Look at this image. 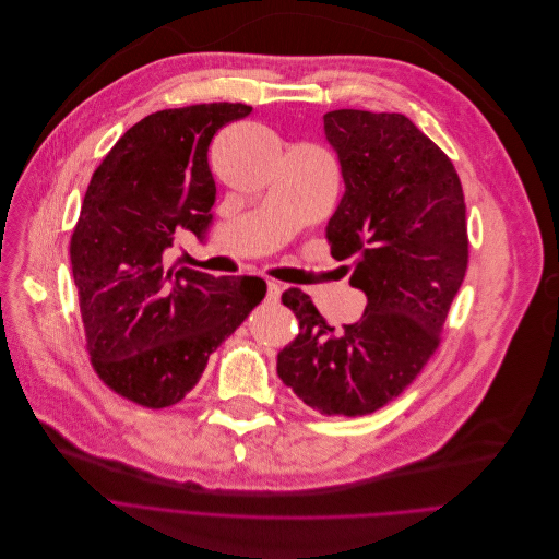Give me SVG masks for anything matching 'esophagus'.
Listing matches in <instances>:
<instances>
[{
    "instance_id": "esophagus-1",
    "label": "esophagus",
    "mask_w": 559,
    "mask_h": 559,
    "mask_svg": "<svg viewBox=\"0 0 559 559\" xmlns=\"http://www.w3.org/2000/svg\"><path fill=\"white\" fill-rule=\"evenodd\" d=\"M280 296H282V284L275 282V280H271V282H269V294H265V298H269V302H277Z\"/></svg>"
}]
</instances>
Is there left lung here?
I'll list each match as a JSON object with an SVG mask.
<instances>
[{"label":"left lung","mask_w":559,"mask_h":559,"mask_svg":"<svg viewBox=\"0 0 559 559\" xmlns=\"http://www.w3.org/2000/svg\"><path fill=\"white\" fill-rule=\"evenodd\" d=\"M323 122L345 183L325 236L368 302L336 332L300 288L284 290L300 334L277 355V376L318 414L364 416L439 348L468 265L466 204L453 162L407 116L338 109Z\"/></svg>","instance_id":"left-lung-1"}]
</instances>
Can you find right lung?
<instances>
[{
	"mask_svg": "<svg viewBox=\"0 0 559 559\" xmlns=\"http://www.w3.org/2000/svg\"><path fill=\"white\" fill-rule=\"evenodd\" d=\"M250 111L241 102L156 111L91 177L70 238L86 348L99 380L136 405L179 403L265 296L263 280L168 269L164 257L179 227L206 231L216 202L209 143Z\"/></svg>",
	"mask_w": 559,
	"mask_h": 559,
	"instance_id": "1",
	"label": "right lung"
}]
</instances>
